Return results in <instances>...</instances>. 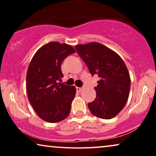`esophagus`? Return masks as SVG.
<instances>
[{
  "instance_id": "34e87169",
  "label": "esophagus",
  "mask_w": 156,
  "mask_h": 156,
  "mask_svg": "<svg viewBox=\"0 0 156 156\" xmlns=\"http://www.w3.org/2000/svg\"><path fill=\"white\" fill-rule=\"evenodd\" d=\"M76 90L77 92H80V91H81L82 90V87H76Z\"/></svg>"
}]
</instances>
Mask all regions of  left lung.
Segmentation results:
<instances>
[{
	"instance_id": "left-lung-1",
	"label": "left lung",
	"mask_w": 156,
	"mask_h": 156,
	"mask_svg": "<svg viewBox=\"0 0 156 156\" xmlns=\"http://www.w3.org/2000/svg\"><path fill=\"white\" fill-rule=\"evenodd\" d=\"M91 75L100 78L94 87L97 97L88 107L98 118L111 119L126 104L131 87L129 72L121 57L104 44L90 42L75 46Z\"/></svg>"
}]
</instances>
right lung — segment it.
I'll return each mask as SVG.
<instances>
[{"instance_id":"add662e5","label":"right lung","mask_w":156,"mask_h":156,"mask_svg":"<svg viewBox=\"0 0 156 156\" xmlns=\"http://www.w3.org/2000/svg\"><path fill=\"white\" fill-rule=\"evenodd\" d=\"M75 52L71 45L50 42L42 46L32 58L26 76L27 98L37 116L57 123L69 116L76 88L58 82L63 77L61 64Z\"/></svg>"}]
</instances>
